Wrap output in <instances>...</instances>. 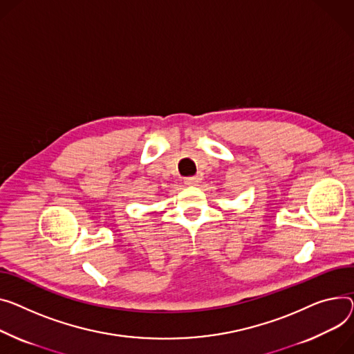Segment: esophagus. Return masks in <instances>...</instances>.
<instances>
[{
	"label": "esophagus",
	"instance_id": "esophagus-1",
	"mask_svg": "<svg viewBox=\"0 0 354 354\" xmlns=\"http://www.w3.org/2000/svg\"><path fill=\"white\" fill-rule=\"evenodd\" d=\"M201 180H202V178L199 176V175H195V176H187V178H185V185H189V186H196V185H199L201 183Z\"/></svg>",
	"mask_w": 354,
	"mask_h": 354
}]
</instances>
